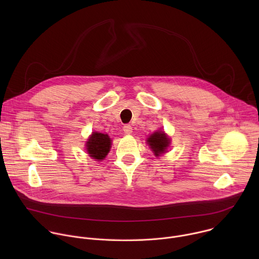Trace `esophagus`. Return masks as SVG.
<instances>
[{"mask_svg": "<svg viewBox=\"0 0 259 259\" xmlns=\"http://www.w3.org/2000/svg\"><path fill=\"white\" fill-rule=\"evenodd\" d=\"M123 130H124V132H125V134H131L132 133V127H131V125H125L124 127H123Z\"/></svg>", "mask_w": 259, "mask_h": 259, "instance_id": "34e87169", "label": "esophagus"}]
</instances>
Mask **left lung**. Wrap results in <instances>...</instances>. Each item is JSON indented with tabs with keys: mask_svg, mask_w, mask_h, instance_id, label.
Listing matches in <instances>:
<instances>
[{
	"mask_svg": "<svg viewBox=\"0 0 259 259\" xmlns=\"http://www.w3.org/2000/svg\"><path fill=\"white\" fill-rule=\"evenodd\" d=\"M147 143L156 156H159L162 153H165L167 147L169 146L170 140L168 136L163 131H157L147 138Z\"/></svg>",
	"mask_w": 259,
	"mask_h": 259,
	"instance_id": "8db88e82",
	"label": "left lung"
}]
</instances>
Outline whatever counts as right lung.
I'll use <instances>...</instances> for the list:
<instances>
[{
  "instance_id": "right-lung-1",
  "label": "right lung",
  "mask_w": 259,
  "mask_h": 259,
  "mask_svg": "<svg viewBox=\"0 0 259 259\" xmlns=\"http://www.w3.org/2000/svg\"><path fill=\"white\" fill-rule=\"evenodd\" d=\"M110 138L107 134L93 132L87 141V153L95 160H102L105 158L110 149Z\"/></svg>"
}]
</instances>
